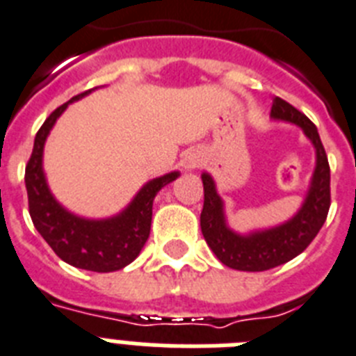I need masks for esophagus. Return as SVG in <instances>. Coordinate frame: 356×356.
Wrapping results in <instances>:
<instances>
[{"label": "esophagus", "mask_w": 356, "mask_h": 356, "mask_svg": "<svg viewBox=\"0 0 356 356\" xmlns=\"http://www.w3.org/2000/svg\"><path fill=\"white\" fill-rule=\"evenodd\" d=\"M184 163H186V168H197V166L201 164V157H199V155H195V154H190L186 157V161H184Z\"/></svg>", "instance_id": "1"}]
</instances>
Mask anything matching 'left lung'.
I'll list each match as a JSON object with an SVG mask.
<instances>
[{"label": "left lung", "instance_id": "obj_1", "mask_svg": "<svg viewBox=\"0 0 356 356\" xmlns=\"http://www.w3.org/2000/svg\"><path fill=\"white\" fill-rule=\"evenodd\" d=\"M270 118L297 124L315 148V170L302 204L293 217L271 228L238 234L228 226L222 197L210 173L201 175L204 186V206L201 211V229L215 257L228 268L238 271H266L284 264L309 246L321 232L330 211V164L318 130L302 112L275 97Z\"/></svg>", "mask_w": 356, "mask_h": 356}]
</instances>
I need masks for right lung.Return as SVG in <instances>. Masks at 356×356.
<instances>
[{
  "mask_svg": "<svg viewBox=\"0 0 356 356\" xmlns=\"http://www.w3.org/2000/svg\"><path fill=\"white\" fill-rule=\"evenodd\" d=\"M92 90L72 97L54 110L43 122L40 132L35 134L34 150L26 164L25 184L32 222L56 255L67 264L81 270L108 273L128 266L141 253L150 235L152 206L155 195L181 173L170 172L148 181L128 202L127 208L106 219H88L67 210L54 197L47 183L43 170L44 143L56 121L68 108V104L83 99Z\"/></svg>",
  "mask_w": 356,
  "mask_h": 356,
  "instance_id": "obj_1",
  "label": "right lung"
}]
</instances>
